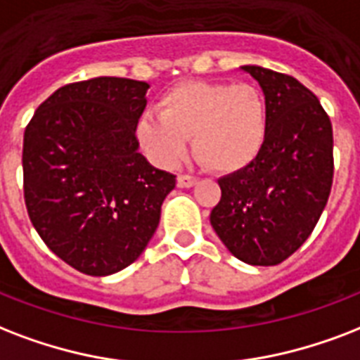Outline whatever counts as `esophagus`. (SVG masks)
I'll use <instances>...</instances> for the list:
<instances>
[{"label": "esophagus", "mask_w": 360, "mask_h": 360, "mask_svg": "<svg viewBox=\"0 0 360 360\" xmlns=\"http://www.w3.org/2000/svg\"><path fill=\"white\" fill-rule=\"evenodd\" d=\"M176 184L178 188H193L195 184H197V178L188 176V174H180V176L176 178Z\"/></svg>", "instance_id": "esophagus-1"}]
</instances>
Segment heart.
I'll list each match as a JSON object with an SVG mask.
<instances>
[{
    "label": "heart",
    "instance_id": "obj_1",
    "mask_svg": "<svg viewBox=\"0 0 360 360\" xmlns=\"http://www.w3.org/2000/svg\"><path fill=\"white\" fill-rule=\"evenodd\" d=\"M136 141L148 160L172 169L191 139L200 161L221 174L240 172L257 160L269 135V105L253 84L186 80L160 99V114L142 112Z\"/></svg>",
    "mask_w": 360,
    "mask_h": 360
}]
</instances>
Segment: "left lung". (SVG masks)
Returning <instances> with one entry per match:
<instances>
[{"mask_svg": "<svg viewBox=\"0 0 360 360\" xmlns=\"http://www.w3.org/2000/svg\"><path fill=\"white\" fill-rule=\"evenodd\" d=\"M269 105L261 154L240 172L219 178L210 212L219 240L242 263L270 266L299 250L321 218L333 186V125L321 103L289 75L242 65Z\"/></svg>", "mask_w": 360, "mask_h": 360, "instance_id": "8db88e82", "label": "left lung"}]
</instances>
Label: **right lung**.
<instances>
[{
    "label": "right lung",
    "mask_w": 360,
    "mask_h": 360,
    "mask_svg": "<svg viewBox=\"0 0 360 360\" xmlns=\"http://www.w3.org/2000/svg\"><path fill=\"white\" fill-rule=\"evenodd\" d=\"M148 82L97 77L56 90L24 133V199L52 252L88 276L129 266L154 236L174 176L139 152Z\"/></svg>",
    "instance_id": "1"
}]
</instances>
